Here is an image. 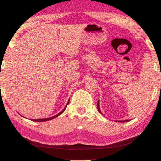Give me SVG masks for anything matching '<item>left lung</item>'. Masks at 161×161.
Wrapping results in <instances>:
<instances>
[{
	"mask_svg": "<svg viewBox=\"0 0 161 161\" xmlns=\"http://www.w3.org/2000/svg\"><path fill=\"white\" fill-rule=\"evenodd\" d=\"M99 104H100V102H99V100H98V102H97V109H98V111L100 112V113H102V112H101V111H100V105H99ZM129 120H122V121H118V122H128Z\"/></svg>",
	"mask_w": 161,
	"mask_h": 161,
	"instance_id": "1",
	"label": "left lung"
}]
</instances>
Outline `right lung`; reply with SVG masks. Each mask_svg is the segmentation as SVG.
Segmentation results:
<instances>
[{
    "mask_svg": "<svg viewBox=\"0 0 161 161\" xmlns=\"http://www.w3.org/2000/svg\"><path fill=\"white\" fill-rule=\"evenodd\" d=\"M69 100H68V102H67V105L69 104ZM67 105H66V106L64 107V108L62 111H61L60 113H58V114H56V115H55V116H51V117H50V118H46V119H32V121H34V122H46V121H49V120H51V119H55L56 117H57V116H58L59 115H61V114L62 113H64V111H65V109H66V108H67Z\"/></svg>",
    "mask_w": 161,
    "mask_h": 161,
    "instance_id": "1",
    "label": "right lung"
}]
</instances>
